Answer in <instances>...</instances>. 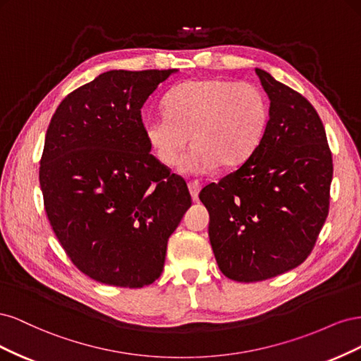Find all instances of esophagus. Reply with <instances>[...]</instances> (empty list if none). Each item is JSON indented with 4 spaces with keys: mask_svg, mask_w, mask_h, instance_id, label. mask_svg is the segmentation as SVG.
Wrapping results in <instances>:
<instances>
[{
    "mask_svg": "<svg viewBox=\"0 0 361 361\" xmlns=\"http://www.w3.org/2000/svg\"><path fill=\"white\" fill-rule=\"evenodd\" d=\"M200 188H202V185H200L197 180H191V182H188V190H190V194H191L192 200H197V199H199Z\"/></svg>",
    "mask_w": 361,
    "mask_h": 361,
    "instance_id": "1",
    "label": "esophagus"
}]
</instances>
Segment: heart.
Instances as JSON below:
<instances>
[{
  "mask_svg": "<svg viewBox=\"0 0 361 361\" xmlns=\"http://www.w3.org/2000/svg\"><path fill=\"white\" fill-rule=\"evenodd\" d=\"M269 123V101L257 85L227 80H191L166 96V111L143 120L147 143L164 166L185 173L238 167L260 146Z\"/></svg>",
  "mask_w": 361,
  "mask_h": 361,
  "instance_id": "1",
  "label": "heart"
}]
</instances>
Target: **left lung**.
I'll list each match as a JSON object with an SVG mask.
<instances>
[{"label":"left lung","mask_w":361,"mask_h":361,"mask_svg":"<svg viewBox=\"0 0 361 361\" xmlns=\"http://www.w3.org/2000/svg\"><path fill=\"white\" fill-rule=\"evenodd\" d=\"M269 97L260 146L238 170L204 187L218 268L235 281H262L301 265L329 215L333 158L312 104L256 69Z\"/></svg>","instance_id":"1"}]
</instances>
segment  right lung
Listing matches in <instances>:
<instances>
[{
    "instance_id": "1",
    "label": "right lung",
    "mask_w": 361,
    "mask_h": 361,
    "mask_svg": "<svg viewBox=\"0 0 361 361\" xmlns=\"http://www.w3.org/2000/svg\"><path fill=\"white\" fill-rule=\"evenodd\" d=\"M178 69L108 71L64 97L47 130L39 180L54 233L85 276L154 283L191 206L187 183L150 155L141 108Z\"/></svg>"
}]
</instances>
